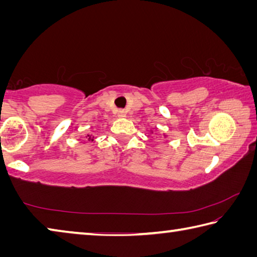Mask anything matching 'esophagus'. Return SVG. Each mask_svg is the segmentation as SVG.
Returning <instances> with one entry per match:
<instances>
[{
    "label": "esophagus",
    "mask_w": 257,
    "mask_h": 257,
    "mask_svg": "<svg viewBox=\"0 0 257 257\" xmlns=\"http://www.w3.org/2000/svg\"><path fill=\"white\" fill-rule=\"evenodd\" d=\"M118 115L120 116V118H123V116H125V112L124 111H119Z\"/></svg>",
    "instance_id": "34e87169"
}]
</instances>
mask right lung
Wrapping results in <instances>:
<instances>
[{"instance_id":"right-lung-1","label":"right lung","mask_w":257,"mask_h":257,"mask_svg":"<svg viewBox=\"0 0 257 257\" xmlns=\"http://www.w3.org/2000/svg\"><path fill=\"white\" fill-rule=\"evenodd\" d=\"M87 138H88V141H93V139H94V137L92 136V135H87V136H86Z\"/></svg>"}]
</instances>
